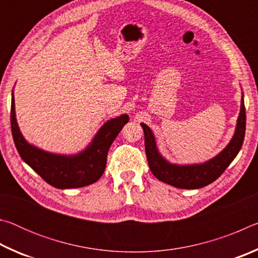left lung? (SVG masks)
Returning <instances> with one entry per match:
<instances>
[{
    "instance_id": "8db88e82",
    "label": "left lung",
    "mask_w": 258,
    "mask_h": 258,
    "mask_svg": "<svg viewBox=\"0 0 258 258\" xmlns=\"http://www.w3.org/2000/svg\"><path fill=\"white\" fill-rule=\"evenodd\" d=\"M141 126L145 132V147L148 164H149L152 174L159 181L175 187H180V189H199V187L211 184L212 182L220 177L241 149L244 132H246V109H244L243 95L241 98V107H240V113L233 138L220 154L203 164H171L159 154L155 135L149 126L143 123Z\"/></svg>"
}]
</instances>
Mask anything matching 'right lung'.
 Returning a JSON list of instances; mask_svg holds the SVG:
<instances>
[{
  "instance_id": "add662e5",
  "label": "right lung",
  "mask_w": 258,
  "mask_h": 258,
  "mask_svg": "<svg viewBox=\"0 0 258 258\" xmlns=\"http://www.w3.org/2000/svg\"><path fill=\"white\" fill-rule=\"evenodd\" d=\"M128 121L120 115L106 121L95 134L92 142L76 155H55L38 149L26 141L16 118L15 98L11 99V132L17 150L23 160L46 183L58 189H73L97 182L106 169L107 155L113 140Z\"/></svg>"
}]
</instances>
